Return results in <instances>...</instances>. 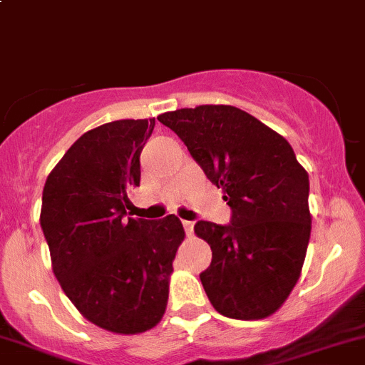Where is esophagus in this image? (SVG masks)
<instances>
[{
    "instance_id": "34e87169",
    "label": "esophagus",
    "mask_w": 365,
    "mask_h": 365,
    "mask_svg": "<svg viewBox=\"0 0 365 365\" xmlns=\"http://www.w3.org/2000/svg\"><path fill=\"white\" fill-rule=\"evenodd\" d=\"M183 227H185V233L189 237L194 233V222H190V220H183Z\"/></svg>"
}]
</instances>
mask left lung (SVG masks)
I'll return each instance as SVG.
<instances>
[{
    "instance_id": "obj_1",
    "label": "left lung",
    "mask_w": 365,
    "mask_h": 365,
    "mask_svg": "<svg viewBox=\"0 0 365 365\" xmlns=\"http://www.w3.org/2000/svg\"><path fill=\"white\" fill-rule=\"evenodd\" d=\"M222 189L231 224L200 220L194 233L212 249L200 275L226 318L263 319L295 288L311 237L309 175L292 145L233 106H197L157 116Z\"/></svg>"
}]
</instances>
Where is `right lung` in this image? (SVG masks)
Instances as JSON below:
<instances>
[{
	"label": "right lung",
	"instance_id": "obj_1",
	"mask_svg": "<svg viewBox=\"0 0 365 365\" xmlns=\"http://www.w3.org/2000/svg\"><path fill=\"white\" fill-rule=\"evenodd\" d=\"M155 118L118 120L84 132L43 185L40 226L65 295L93 325L141 334L165 312L182 220L127 215L139 155Z\"/></svg>",
	"mask_w": 365,
	"mask_h": 365
}]
</instances>
